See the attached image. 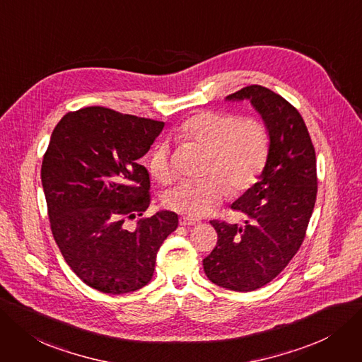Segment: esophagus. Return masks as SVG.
I'll list each match as a JSON object with an SVG mask.
<instances>
[{
  "mask_svg": "<svg viewBox=\"0 0 362 362\" xmlns=\"http://www.w3.org/2000/svg\"><path fill=\"white\" fill-rule=\"evenodd\" d=\"M180 224L184 226V227H193V226L200 224V221H199V220H194V218H189V216H181V218H180Z\"/></svg>",
  "mask_w": 362,
  "mask_h": 362,
  "instance_id": "34e87169",
  "label": "esophagus"
}]
</instances>
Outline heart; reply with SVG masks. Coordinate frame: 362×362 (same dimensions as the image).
<instances>
[{"label":"heart","instance_id":"1","mask_svg":"<svg viewBox=\"0 0 362 362\" xmlns=\"http://www.w3.org/2000/svg\"><path fill=\"white\" fill-rule=\"evenodd\" d=\"M178 136L209 151L206 173L200 181H185L163 196L165 205L189 216H205L233 190H250L266 169L272 150L267 124L254 117L242 119L228 111H202L187 119ZM154 180L169 184L173 180L169 148L158 144L150 156Z\"/></svg>","mask_w":362,"mask_h":362}]
</instances>
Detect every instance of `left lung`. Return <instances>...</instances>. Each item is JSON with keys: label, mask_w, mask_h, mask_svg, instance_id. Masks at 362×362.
<instances>
[{"label": "left lung", "mask_w": 362, "mask_h": 362, "mask_svg": "<svg viewBox=\"0 0 362 362\" xmlns=\"http://www.w3.org/2000/svg\"><path fill=\"white\" fill-rule=\"evenodd\" d=\"M227 99H250L272 135L266 169L231 205L252 223L212 220L218 240L204 258L211 282L247 293L276 278L305 240L317 193L316 154L301 114L281 95L251 84Z\"/></svg>", "instance_id": "8db88e82"}]
</instances>
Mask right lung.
Masks as SVG:
<instances>
[{"instance_id":"obj_1","label":"right lung","mask_w":362,"mask_h":362,"mask_svg":"<svg viewBox=\"0 0 362 362\" xmlns=\"http://www.w3.org/2000/svg\"><path fill=\"white\" fill-rule=\"evenodd\" d=\"M165 123L104 107L66 112L42 157L41 182L53 238L66 264L100 293L146 286L156 255L178 227V215L146 216L150 175L138 163ZM141 216L135 230L126 219Z\"/></svg>"}]
</instances>
